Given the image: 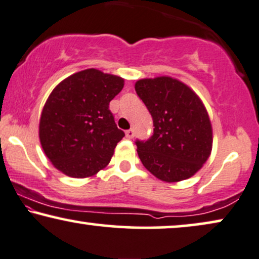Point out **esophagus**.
<instances>
[{"mask_svg":"<svg viewBox=\"0 0 259 259\" xmlns=\"http://www.w3.org/2000/svg\"><path fill=\"white\" fill-rule=\"evenodd\" d=\"M125 135H126L127 139H133V137H134V130H133V129L126 130V132H125Z\"/></svg>","mask_w":259,"mask_h":259,"instance_id":"34e87169","label":"esophagus"}]
</instances>
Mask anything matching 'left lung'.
<instances>
[{
  "label": "left lung",
  "instance_id": "8db88e82",
  "mask_svg": "<svg viewBox=\"0 0 259 259\" xmlns=\"http://www.w3.org/2000/svg\"><path fill=\"white\" fill-rule=\"evenodd\" d=\"M135 90L155 126L149 140L136 141L143 165L165 182L193 177L207 161L213 143L211 120L201 99L171 77L141 79Z\"/></svg>",
  "mask_w": 259,
  "mask_h": 259
}]
</instances>
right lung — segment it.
<instances>
[{
    "label": "right lung",
    "instance_id": "obj_1",
    "mask_svg": "<svg viewBox=\"0 0 259 259\" xmlns=\"http://www.w3.org/2000/svg\"><path fill=\"white\" fill-rule=\"evenodd\" d=\"M123 86V78L96 68L77 72L55 86L41 112L39 137L58 170L82 179L108 165L124 137L109 110Z\"/></svg>",
    "mask_w": 259,
    "mask_h": 259
}]
</instances>
